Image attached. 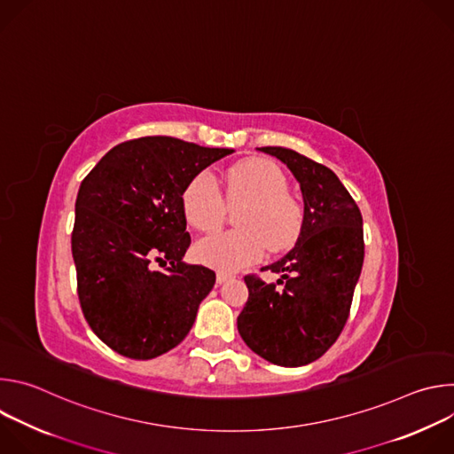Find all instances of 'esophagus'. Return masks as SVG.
Masks as SVG:
<instances>
[{
	"instance_id": "34e87169",
	"label": "esophagus",
	"mask_w": 454,
	"mask_h": 454,
	"mask_svg": "<svg viewBox=\"0 0 454 454\" xmlns=\"http://www.w3.org/2000/svg\"><path fill=\"white\" fill-rule=\"evenodd\" d=\"M233 278L231 273H226V271H217V284H224L226 280Z\"/></svg>"
}]
</instances>
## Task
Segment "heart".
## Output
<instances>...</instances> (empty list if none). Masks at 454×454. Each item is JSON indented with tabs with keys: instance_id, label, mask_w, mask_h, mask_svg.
<instances>
[{
	"instance_id": "1",
	"label": "heart",
	"mask_w": 454,
	"mask_h": 454,
	"mask_svg": "<svg viewBox=\"0 0 454 454\" xmlns=\"http://www.w3.org/2000/svg\"><path fill=\"white\" fill-rule=\"evenodd\" d=\"M228 203L249 201L240 212V230L210 235L198 242L196 256L203 264L223 271H237L261 262L268 244L280 251L291 247L301 230L303 212L287 193L284 172L264 160L233 165L224 177ZM212 172L203 170L183 190V214L198 231H215L224 223L226 203Z\"/></svg>"
}]
</instances>
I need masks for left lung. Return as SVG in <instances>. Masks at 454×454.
Returning <instances> with one entry per match:
<instances>
[{
  "mask_svg": "<svg viewBox=\"0 0 454 454\" xmlns=\"http://www.w3.org/2000/svg\"><path fill=\"white\" fill-rule=\"evenodd\" d=\"M300 183L303 223L296 246L264 268L277 284L244 277L249 296L237 317L244 343L278 366H303L325 354L348 319L364 258L361 212L325 165L284 149L262 147ZM283 287L280 288L279 286Z\"/></svg>",
  "mask_w": 454,
  "mask_h": 454,
  "instance_id": "8db88e82",
  "label": "left lung"
}]
</instances>
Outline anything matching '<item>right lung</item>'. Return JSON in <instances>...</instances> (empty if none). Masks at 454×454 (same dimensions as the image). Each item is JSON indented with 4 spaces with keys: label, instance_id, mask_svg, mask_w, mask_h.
Listing matches in <instances>:
<instances>
[{
    "label": "right lung",
    "instance_id": "1",
    "mask_svg": "<svg viewBox=\"0 0 454 454\" xmlns=\"http://www.w3.org/2000/svg\"><path fill=\"white\" fill-rule=\"evenodd\" d=\"M231 153L145 137L113 147L82 179L72 231L79 301L91 331L120 356L158 357L196 321L215 273L183 262L190 235L181 196Z\"/></svg>",
    "mask_w": 454,
    "mask_h": 454
}]
</instances>
